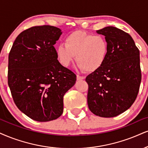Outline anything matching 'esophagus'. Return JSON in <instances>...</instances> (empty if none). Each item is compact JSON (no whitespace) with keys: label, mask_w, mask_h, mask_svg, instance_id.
Wrapping results in <instances>:
<instances>
[{"label":"esophagus","mask_w":148,"mask_h":148,"mask_svg":"<svg viewBox=\"0 0 148 148\" xmlns=\"http://www.w3.org/2000/svg\"><path fill=\"white\" fill-rule=\"evenodd\" d=\"M84 76H80V75H77V80H82V79H84Z\"/></svg>","instance_id":"obj_1"}]
</instances>
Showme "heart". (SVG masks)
Returning <instances> with one entry per match:
<instances>
[{
    "instance_id": "heart-1",
    "label": "heart",
    "mask_w": 148,
    "mask_h": 148,
    "mask_svg": "<svg viewBox=\"0 0 148 148\" xmlns=\"http://www.w3.org/2000/svg\"><path fill=\"white\" fill-rule=\"evenodd\" d=\"M108 53V44L101 36H93L75 31L65 38L64 44L56 48L60 63L68 66L76 56L77 66L89 73L95 72L104 64Z\"/></svg>"
}]
</instances>
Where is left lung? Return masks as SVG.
<instances>
[{
	"mask_svg": "<svg viewBox=\"0 0 148 148\" xmlns=\"http://www.w3.org/2000/svg\"><path fill=\"white\" fill-rule=\"evenodd\" d=\"M97 33L108 44L106 62L88 75L87 101L90 110L101 117H114L130 108L135 101L141 81L139 50L132 38L114 27Z\"/></svg>",
	"mask_w": 148,
	"mask_h": 148,
	"instance_id": "obj_1",
	"label": "left lung"
}]
</instances>
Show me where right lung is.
I'll use <instances>...</instances> for the list:
<instances>
[{"label":"right lung","instance_id":"right-lung-1","mask_svg":"<svg viewBox=\"0 0 148 148\" xmlns=\"http://www.w3.org/2000/svg\"><path fill=\"white\" fill-rule=\"evenodd\" d=\"M61 34L53 26L32 27L18 36L9 54L8 85L13 99L35 121L60 117L64 95L75 84V74L59 62L53 47Z\"/></svg>","mask_w":148,"mask_h":148}]
</instances>
